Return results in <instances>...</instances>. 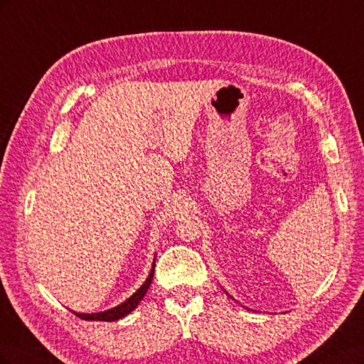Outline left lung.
<instances>
[{"label":"left lung","mask_w":364,"mask_h":364,"mask_svg":"<svg viewBox=\"0 0 364 364\" xmlns=\"http://www.w3.org/2000/svg\"><path fill=\"white\" fill-rule=\"evenodd\" d=\"M225 293H226V294H228V291H225ZM230 297H232V296H230Z\"/></svg>","instance_id":"obj_1"}]
</instances>
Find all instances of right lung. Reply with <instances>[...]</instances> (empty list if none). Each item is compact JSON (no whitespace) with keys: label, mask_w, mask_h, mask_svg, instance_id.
Returning <instances> with one entry per match:
<instances>
[{"label":"right lung","mask_w":364,"mask_h":364,"mask_svg":"<svg viewBox=\"0 0 364 364\" xmlns=\"http://www.w3.org/2000/svg\"><path fill=\"white\" fill-rule=\"evenodd\" d=\"M153 273H155V261H153V264H151L150 273H149L147 279L144 281V284H142L141 287L129 297V299H126L124 302H121L119 305H117L114 308H109V310L100 311V313H75L73 310L71 311L77 317L83 318V321H100V322H114V321H118V318L127 316L130 311H134L135 308L138 306V304L141 302V299H142V297H144V294L147 293V290L150 287V284L153 281Z\"/></svg>","instance_id":"obj_1"}]
</instances>
